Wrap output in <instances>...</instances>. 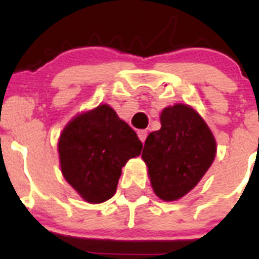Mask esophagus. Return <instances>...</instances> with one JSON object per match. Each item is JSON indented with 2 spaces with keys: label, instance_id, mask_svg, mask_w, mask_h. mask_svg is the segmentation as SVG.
<instances>
[{
  "label": "esophagus",
  "instance_id": "1",
  "mask_svg": "<svg viewBox=\"0 0 259 259\" xmlns=\"http://www.w3.org/2000/svg\"><path fill=\"white\" fill-rule=\"evenodd\" d=\"M138 137L142 140V143H144L146 137H148V132H146V130H139V132H138Z\"/></svg>",
  "mask_w": 259,
  "mask_h": 259
}]
</instances>
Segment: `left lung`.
Returning <instances> with one entry per match:
<instances>
[{
  "mask_svg": "<svg viewBox=\"0 0 259 259\" xmlns=\"http://www.w3.org/2000/svg\"><path fill=\"white\" fill-rule=\"evenodd\" d=\"M161 127L146 138L142 158L154 193L165 202L180 199L210 168L217 143L197 111L176 104L161 111Z\"/></svg>",
  "mask_w": 259,
  "mask_h": 259,
  "instance_id": "left-lung-1",
  "label": "left lung"
}]
</instances>
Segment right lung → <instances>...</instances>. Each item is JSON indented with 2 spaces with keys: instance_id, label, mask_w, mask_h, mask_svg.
I'll use <instances>...</instances> for the list:
<instances>
[{
  "instance_id": "add662e5",
  "label": "right lung",
  "mask_w": 259,
  "mask_h": 259,
  "mask_svg": "<svg viewBox=\"0 0 259 259\" xmlns=\"http://www.w3.org/2000/svg\"><path fill=\"white\" fill-rule=\"evenodd\" d=\"M64 178L89 203L115 194L121 168L142 153L137 133L104 104L75 116L59 139Z\"/></svg>"
}]
</instances>
